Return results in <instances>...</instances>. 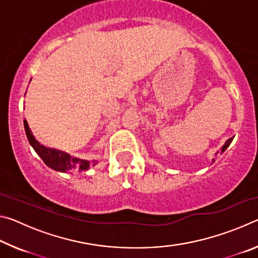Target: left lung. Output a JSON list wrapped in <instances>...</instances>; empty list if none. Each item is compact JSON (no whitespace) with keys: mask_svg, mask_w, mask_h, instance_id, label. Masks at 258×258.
I'll list each match as a JSON object with an SVG mask.
<instances>
[{"mask_svg":"<svg viewBox=\"0 0 258 258\" xmlns=\"http://www.w3.org/2000/svg\"><path fill=\"white\" fill-rule=\"evenodd\" d=\"M232 140H233V138H231V139H229V140H228V141H226V142L224 143V146H223V147H222V152H224V151H225V149H226V148H228V147L230 146V143H231V142H232ZM216 154H218V152H216ZM213 160H215V159H213Z\"/></svg>","mask_w":258,"mask_h":258,"instance_id":"1","label":"left lung"}]
</instances>
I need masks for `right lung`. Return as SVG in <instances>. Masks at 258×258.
I'll list each match as a JSON object with an SVG mask.
<instances>
[{
    "label": "right lung",
    "mask_w": 258,
    "mask_h": 258,
    "mask_svg": "<svg viewBox=\"0 0 258 258\" xmlns=\"http://www.w3.org/2000/svg\"><path fill=\"white\" fill-rule=\"evenodd\" d=\"M24 126L26 131V135H27V139L30 143V146L34 148V150L36 151V154L41 157L42 160L44 161L46 166H49L50 168L54 169L56 172H72L73 169H77V171H87L92 166L95 165L94 161H89L85 159H80L75 158V157H72L68 155L67 152L53 149V148H46L40 142L37 141L36 139L34 138L32 134V131H30L27 120H24Z\"/></svg>",
    "instance_id": "right-lung-1"
}]
</instances>
